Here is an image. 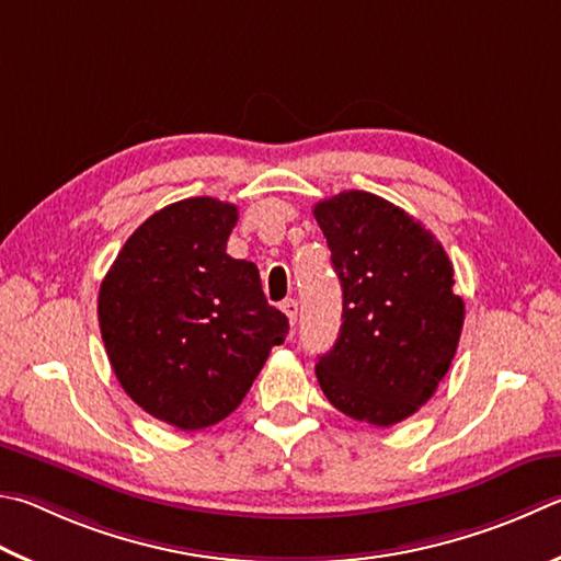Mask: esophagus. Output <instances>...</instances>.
Instances as JSON below:
<instances>
[{"instance_id": "1", "label": "esophagus", "mask_w": 561, "mask_h": 561, "mask_svg": "<svg viewBox=\"0 0 561 561\" xmlns=\"http://www.w3.org/2000/svg\"><path fill=\"white\" fill-rule=\"evenodd\" d=\"M282 311L287 313V319H289V323H291V325L297 323V313H299V304H297V299H284V301H282Z\"/></svg>"}]
</instances>
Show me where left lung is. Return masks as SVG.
<instances>
[{
  "label": "left lung",
  "mask_w": 561,
  "mask_h": 561,
  "mask_svg": "<svg viewBox=\"0 0 561 561\" xmlns=\"http://www.w3.org/2000/svg\"><path fill=\"white\" fill-rule=\"evenodd\" d=\"M313 216L343 289L339 341L316 378L351 420L392 426L430 402L461 339L449 254L420 220L368 191L316 203Z\"/></svg>",
  "instance_id": "1"
}]
</instances>
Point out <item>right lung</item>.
Instances as JSON below:
<instances>
[{"mask_svg":"<svg viewBox=\"0 0 561 561\" xmlns=\"http://www.w3.org/2000/svg\"><path fill=\"white\" fill-rule=\"evenodd\" d=\"M238 208L186 198L131 232L100 284L98 319L119 385L147 414L196 432L238 410L289 321L260 272L226 252Z\"/></svg>","mask_w":561,"mask_h":561,"instance_id":"right-lung-1","label":"right lung"}]
</instances>
